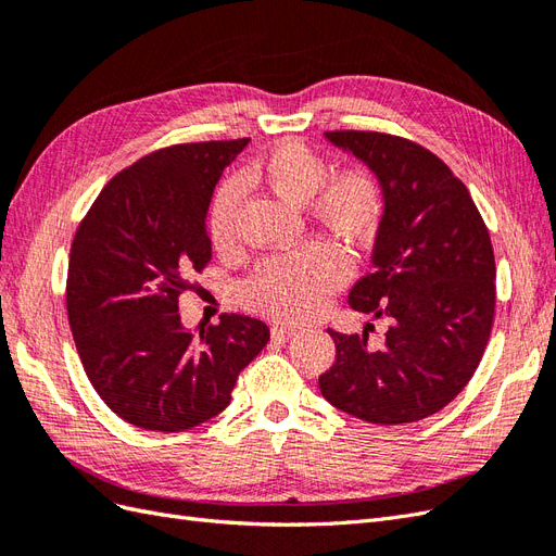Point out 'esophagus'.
I'll return each instance as SVG.
<instances>
[{"label":"esophagus","instance_id":"34e87169","mask_svg":"<svg viewBox=\"0 0 556 556\" xmlns=\"http://www.w3.org/2000/svg\"><path fill=\"white\" fill-rule=\"evenodd\" d=\"M292 336H296V329H292V327H271V339L276 341V343H285V341H290Z\"/></svg>","mask_w":556,"mask_h":556}]
</instances>
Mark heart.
Returning <instances> with one entry per match:
<instances>
[{
  "instance_id": "heart-1",
  "label": "heart",
  "mask_w": 556,
  "mask_h": 556,
  "mask_svg": "<svg viewBox=\"0 0 556 556\" xmlns=\"http://www.w3.org/2000/svg\"><path fill=\"white\" fill-rule=\"evenodd\" d=\"M329 174V164L313 148L285 141L248 166L243 182L257 185L290 204H306L315 225L362 250L376 239L384 215V192L364 166ZM241 201L237 180L215 192L208 208V237L217 250L233 243V217ZM348 278L343 252L327 241H311L285 255L260 262L241 282V301L255 313L276 319H301L323 308L327 296Z\"/></svg>"
}]
</instances>
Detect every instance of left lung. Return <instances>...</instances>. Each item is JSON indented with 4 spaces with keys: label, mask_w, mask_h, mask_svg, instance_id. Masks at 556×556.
I'll return each instance as SVG.
<instances>
[{
    "label": "left lung",
    "mask_w": 556,
    "mask_h": 556,
    "mask_svg": "<svg viewBox=\"0 0 556 556\" xmlns=\"http://www.w3.org/2000/svg\"><path fill=\"white\" fill-rule=\"evenodd\" d=\"M374 172L384 192L371 274L350 306L384 319L380 343L329 329L336 362L319 392L374 425H406L445 408L473 378L490 341L496 264L466 185L431 150L382 131H325Z\"/></svg>",
    "instance_id": "left-lung-1"
}]
</instances>
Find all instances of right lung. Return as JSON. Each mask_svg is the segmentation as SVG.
<instances>
[{
    "instance_id": "1",
    "label": "right lung",
    "mask_w": 556,
    "mask_h": 556,
    "mask_svg": "<svg viewBox=\"0 0 556 556\" xmlns=\"http://www.w3.org/2000/svg\"><path fill=\"white\" fill-rule=\"evenodd\" d=\"M250 139L162 148L106 182L70 255L66 313L83 368L106 406L148 431L223 413L268 341L248 315L185 329L178 296L211 262L206 215L225 166Z\"/></svg>"
}]
</instances>
